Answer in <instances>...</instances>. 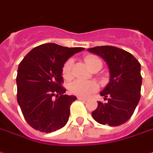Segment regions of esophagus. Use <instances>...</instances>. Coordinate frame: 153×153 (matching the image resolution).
I'll return each instance as SVG.
<instances>
[{
	"mask_svg": "<svg viewBox=\"0 0 153 153\" xmlns=\"http://www.w3.org/2000/svg\"><path fill=\"white\" fill-rule=\"evenodd\" d=\"M78 100H81V101H86V100H87V99L84 98V97H81V96H79V97H78Z\"/></svg>",
	"mask_w": 153,
	"mask_h": 153,
	"instance_id": "obj_1",
	"label": "esophagus"
}]
</instances>
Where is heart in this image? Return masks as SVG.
I'll use <instances>...</instances> for the list:
<instances>
[{
	"label": "heart",
	"mask_w": 153,
	"mask_h": 153,
	"mask_svg": "<svg viewBox=\"0 0 153 153\" xmlns=\"http://www.w3.org/2000/svg\"><path fill=\"white\" fill-rule=\"evenodd\" d=\"M85 63L87 66L91 69L97 62H100V60L95 57H86L85 58ZM73 66H74V60L68 59L63 65L62 69V74L63 77L69 80L73 77ZM99 90V85L94 81H83L76 80L70 85V91L74 94H76L78 96L81 97H89L90 94H92L94 92H96Z\"/></svg>",
	"instance_id": "obj_1"
}]
</instances>
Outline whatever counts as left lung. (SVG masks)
Masks as SVG:
<instances>
[{
	"mask_svg": "<svg viewBox=\"0 0 153 153\" xmlns=\"http://www.w3.org/2000/svg\"><path fill=\"white\" fill-rule=\"evenodd\" d=\"M87 50L106 62L110 81L100 92L106 103L98 102L92 116L98 123L117 126L132 116L141 97V64L133 55L113 46H99Z\"/></svg>",
	"mask_w": 153,
	"mask_h": 153,
	"instance_id": "8db88e82",
	"label": "left lung"
}]
</instances>
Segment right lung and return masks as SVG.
Here are the masks:
<instances>
[{"instance_id":"right-lung-1","label":"right lung","mask_w":153,"mask_h":153,"mask_svg":"<svg viewBox=\"0 0 153 153\" xmlns=\"http://www.w3.org/2000/svg\"><path fill=\"white\" fill-rule=\"evenodd\" d=\"M84 48L45 43L34 48L20 63L16 76L17 102L26 120L42 132H52L68 122L76 96L65 94L62 69Z\"/></svg>"}]
</instances>
